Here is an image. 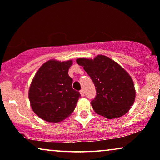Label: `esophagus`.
<instances>
[{
    "label": "esophagus",
    "mask_w": 160,
    "mask_h": 160,
    "mask_svg": "<svg viewBox=\"0 0 160 160\" xmlns=\"http://www.w3.org/2000/svg\"><path fill=\"white\" fill-rule=\"evenodd\" d=\"M80 95H81L82 97H83L84 96V90L83 89H81L80 91Z\"/></svg>",
    "instance_id": "1"
}]
</instances>
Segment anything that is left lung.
I'll use <instances>...</instances> for the list:
<instances>
[{
    "instance_id": "1",
    "label": "left lung",
    "mask_w": 160,
    "mask_h": 160,
    "mask_svg": "<svg viewBox=\"0 0 160 160\" xmlns=\"http://www.w3.org/2000/svg\"><path fill=\"white\" fill-rule=\"evenodd\" d=\"M96 88L97 95L91 102L97 114L108 119L123 116L134 104L136 91L128 72L108 57L99 54L94 59L78 58Z\"/></svg>"
}]
</instances>
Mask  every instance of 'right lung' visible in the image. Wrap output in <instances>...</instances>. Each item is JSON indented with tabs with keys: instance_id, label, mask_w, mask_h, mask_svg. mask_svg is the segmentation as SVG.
<instances>
[{
	"instance_id": "right-lung-1",
	"label": "right lung",
	"mask_w": 160,
	"mask_h": 160,
	"mask_svg": "<svg viewBox=\"0 0 160 160\" xmlns=\"http://www.w3.org/2000/svg\"><path fill=\"white\" fill-rule=\"evenodd\" d=\"M72 60H49L40 66L32 79L29 89L32 109L42 120L59 122L69 117L80 98L72 88L68 69Z\"/></svg>"
}]
</instances>
